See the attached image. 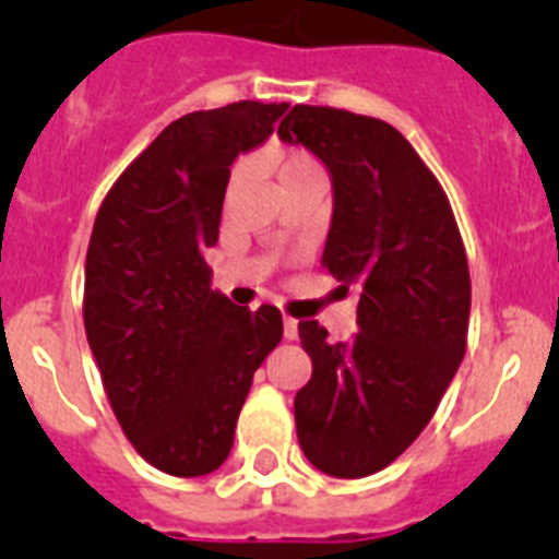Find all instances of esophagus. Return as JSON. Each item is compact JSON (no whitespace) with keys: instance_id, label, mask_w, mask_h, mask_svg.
Returning <instances> with one entry per match:
<instances>
[{"instance_id":"obj_1","label":"esophagus","mask_w":559,"mask_h":559,"mask_svg":"<svg viewBox=\"0 0 559 559\" xmlns=\"http://www.w3.org/2000/svg\"><path fill=\"white\" fill-rule=\"evenodd\" d=\"M283 333H285V338L294 341L296 335H299V322H296V319H288V316H285V319H283Z\"/></svg>"}]
</instances>
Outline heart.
Here are the masks:
<instances>
[{"instance_id":"1","label":"heart","mask_w":559,"mask_h":559,"mask_svg":"<svg viewBox=\"0 0 559 559\" xmlns=\"http://www.w3.org/2000/svg\"><path fill=\"white\" fill-rule=\"evenodd\" d=\"M263 162L271 173L276 176V185H285V181L305 179V176H322L319 165H316L313 156L302 151H269L263 153ZM237 185V176L231 179V187Z\"/></svg>"}]
</instances>
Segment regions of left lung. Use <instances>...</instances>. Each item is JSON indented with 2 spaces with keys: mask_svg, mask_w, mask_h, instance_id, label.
<instances>
[{
  "mask_svg": "<svg viewBox=\"0 0 559 559\" xmlns=\"http://www.w3.org/2000/svg\"><path fill=\"white\" fill-rule=\"evenodd\" d=\"M280 140L302 145L333 181L322 263L358 290V333L330 344L299 324L313 378L296 392V437L313 467L372 476L412 445L464 358L471 271L445 190L389 122L294 106Z\"/></svg>",
  "mask_w": 559,
  "mask_h": 559,
  "instance_id": "left-lung-1",
  "label": "left lung"
}]
</instances>
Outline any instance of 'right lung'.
Here are the masks:
<instances>
[{
  "mask_svg": "<svg viewBox=\"0 0 559 559\" xmlns=\"http://www.w3.org/2000/svg\"><path fill=\"white\" fill-rule=\"evenodd\" d=\"M288 103L185 114L103 201L86 254L83 322L111 408L145 462L181 478L226 462L257 367L283 338L274 305L212 288L229 167L274 133Z\"/></svg>",
  "mask_w": 559,
  "mask_h": 559,
  "instance_id": "add662e5",
  "label": "right lung"
}]
</instances>
